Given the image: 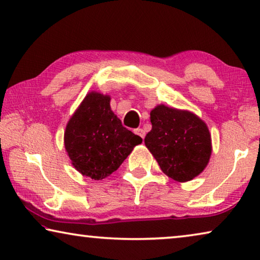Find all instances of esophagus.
<instances>
[{
	"label": "esophagus",
	"mask_w": 260,
	"mask_h": 260,
	"mask_svg": "<svg viewBox=\"0 0 260 260\" xmlns=\"http://www.w3.org/2000/svg\"><path fill=\"white\" fill-rule=\"evenodd\" d=\"M134 132H135V134H138L140 138H142V139L145 138V134L146 133H145V131H143L142 128H137Z\"/></svg>",
	"instance_id": "esophagus-1"
}]
</instances>
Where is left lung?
<instances>
[{
	"label": "left lung",
	"mask_w": 260,
	"mask_h": 260,
	"mask_svg": "<svg viewBox=\"0 0 260 260\" xmlns=\"http://www.w3.org/2000/svg\"><path fill=\"white\" fill-rule=\"evenodd\" d=\"M145 145L166 175L187 182L200 175L211 155V137L203 120L189 111L157 105Z\"/></svg>",
	"instance_id": "8db88e82"
}]
</instances>
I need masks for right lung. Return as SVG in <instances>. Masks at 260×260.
<instances>
[{
  "mask_svg": "<svg viewBox=\"0 0 260 260\" xmlns=\"http://www.w3.org/2000/svg\"><path fill=\"white\" fill-rule=\"evenodd\" d=\"M110 95L90 92L70 118L64 145L84 176L103 180L115 172L142 139L122 126L110 106Z\"/></svg>",
  "mask_w": 260,
  "mask_h": 260,
  "instance_id": "obj_1",
  "label": "right lung"
}]
</instances>
